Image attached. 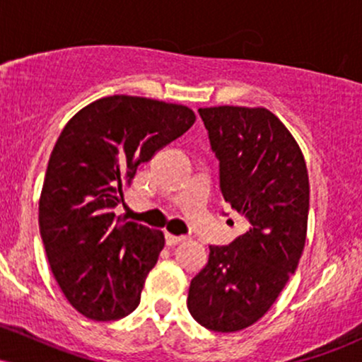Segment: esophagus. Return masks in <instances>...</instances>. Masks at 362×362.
Returning a JSON list of instances; mask_svg holds the SVG:
<instances>
[{
  "label": "esophagus",
  "instance_id": "1",
  "mask_svg": "<svg viewBox=\"0 0 362 362\" xmlns=\"http://www.w3.org/2000/svg\"><path fill=\"white\" fill-rule=\"evenodd\" d=\"M165 240H167V245H170V247H172V245H177V243L184 242L185 236H182V235H173V233H167V235H165Z\"/></svg>",
  "mask_w": 362,
  "mask_h": 362
}]
</instances>
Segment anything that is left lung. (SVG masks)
Returning a JSON list of instances; mask_svg holds the SVG:
<instances>
[{"label":"left lung","instance_id":"left-lung-1","mask_svg":"<svg viewBox=\"0 0 362 362\" xmlns=\"http://www.w3.org/2000/svg\"><path fill=\"white\" fill-rule=\"evenodd\" d=\"M199 115L219 160L224 201L248 228L228 247H209L187 308L202 327L228 334L259 322L296 271L308 228V170L300 144L264 107H206Z\"/></svg>","mask_w":362,"mask_h":362}]
</instances>
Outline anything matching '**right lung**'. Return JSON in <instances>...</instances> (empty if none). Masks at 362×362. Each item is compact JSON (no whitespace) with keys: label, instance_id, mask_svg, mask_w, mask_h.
Segmentation results:
<instances>
[{"label":"right lung","instance_id":"add662e5","mask_svg":"<svg viewBox=\"0 0 362 362\" xmlns=\"http://www.w3.org/2000/svg\"><path fill=\"white\" fill-rule=\"evenodd\" d=\"M195 122L192 109L112 95L83 107L61 131L39 201L49 265L66 300L86 318L138 308L165 235L115 216L136 170Z\"/></svg>","mask_w":362,"mask_h":362}]
</instances>
